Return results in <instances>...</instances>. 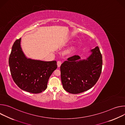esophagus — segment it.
Masks as SVG:
<instances>
[{"label": "esophagus", "instance_id": "obj_1", "mask_svg": "<svg viewBox=\"0 0 125 125\" xmlns=\"http://www.w3.org/2000/svg\"><path fill=\"white\" fill-rule=\"evenodd\" d=\"M62 63L60 61H57V66H58V67H60V66H61Z\"/></svg>", "mask_w": 125, "mask_h": 125}]
</instances>
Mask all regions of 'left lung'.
Returning <instances> with one entry per match:
<instances>
[{"label": "left lung", "instance_id": "left-lung-1", "mask_svg": "<svg viewBox=\"0 0 125 125\" xmlns=\"http://www.w3.org/2000/svg\"><path fill=\"white\" fill-rule=\"evenodd\" d=\"M92 54L87 60H78L74 55L68 58L60 66L61 79L64 90L78 94L90 90L98 80L101 73L102 57L96 46L91 50Z\"/></svg>", "mask_w": 125, "mask_h": 125}]
</instances>
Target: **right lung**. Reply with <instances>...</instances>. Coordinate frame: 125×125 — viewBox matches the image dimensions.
Segmentation results:
<instances>
[{"label":"right lung","mask_w":125,"mask_h":125,"mask_svg":"<svg viewBox=\"0 0 125 125\" xmlns=\"http://www.w3.org/2000/svg\"><path fill=\"white\" fill-rule=\"evenodd\" d=\"M21 38L14 43L9 58L11 76L21 90L39 94L47 88L49 78L57 68V62L28 59L20 46Z\"/></svg>","instance_id":"obj_1"}]
</instances>
